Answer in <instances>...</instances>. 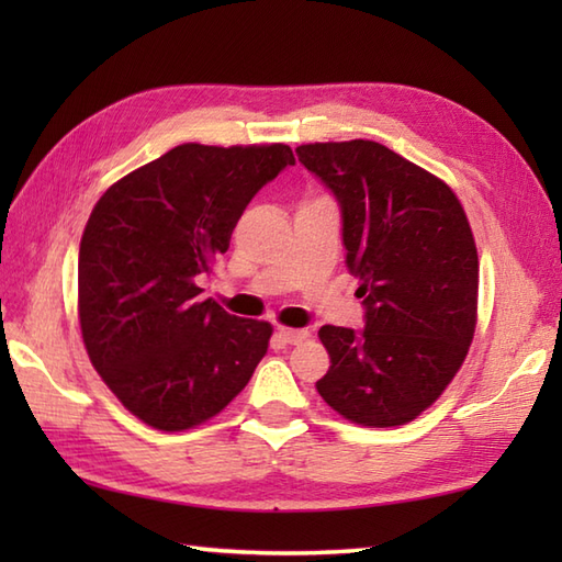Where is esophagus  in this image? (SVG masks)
Listing matches in <instances>:
<instances>
[{"label":"esophagus","mask_w":562,"mask_h":562,"mask_svg":"<svg viewBox=\"0 0 562 562\" xmlns=\"http://www.w3.org/2000/svg\"><path fill=\"white\" fill-rule=\"evenodd\" d=\"M278 338L288 345H300L308 338V330L304 328H278Z\"/></svg>","instance_id":"1"}]
</instances>
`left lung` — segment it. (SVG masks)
Wrapping results in <instances>:
<instances>
[{
	"label": "left lung",
	"mask_w": 562,
	"mask_h": 562,
	"mask_svg": "<svg viewBox=\"0 0 562 562\" xmlns=\"http://www.w3.org/2000/svg\"><path fill=\"white\" fill-rule=\"evenodd\" d=\"M296 157L336 195L364 328L324 326L330 369L316 389L364 427L429 408L465 360L479 308V254L451 188L379 142H316Z\"/></svg>",
	"instance_id": "1"
}]
</instances>
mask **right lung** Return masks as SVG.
I'll use <instances>...</instances> for the list:
<instances>
[{"label":"right lung","mask_w":562,"mask_h":562,"mask_svg":"<svg viewBox=\"0 0 562 562\" xmlns=\"http://www.w3.org/2000/svg\"><path fill=\"white\" fill-rule=\"evenodd\" d=\"M288 145H178L113 183L79 246V324L89 360L125 408L164 432L224 411L268 352L272 326L200 300Z\"/></svg>","instance_id":"obj_1"}]
</instances>
